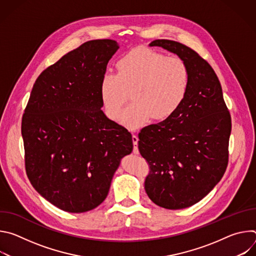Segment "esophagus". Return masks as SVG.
<instances>
[{"mask_svg":"<svg viewBox=\"0 0 256 256\" xmlns=\"http://www.w3.org/2000/svg\"><path fill=\"white\" fill-rule=\"evenodd\" d=\"M138 138L136 134H132V144H134V154H138Z\"/></svg>","mask_w":256,"mask_h":256,"instance_id":"34e87169","label":"esophagus"}]
</instances>
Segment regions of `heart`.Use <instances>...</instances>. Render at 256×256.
I'll return each instance as SVG.
<instances>
[{
  "label": "heart",
  "instance_id": "1",
  "mask_svg": "<svg viewBox=\"0 0 256 256\" xmlns=\"http://www.w3.org/2000/svg\"><path fill=\"white\" fill-rule=\"evenodd\" d=\"M118 72H106L100 84L106 116L120 120L122 107L132 91V103L122 114V124L132 130L150 118L163 120L184 102L190 87L192 72L179 56H168L149 48H134L122 56Z\"/></svg>",
  "mask_w": 256,
  "mask_h": 256
}]
</instances>
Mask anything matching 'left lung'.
I'll use <instances>...</instances> for the list:
<instances>
[{"label": "left lung", "mask_w": 256, "mask_h": 256, "mask_svg": "<svg viewBox=\"0 0 256 256\" xmlns=\"http://www.w3.org/2000/svg\"><path fill=\"white\" fill-rule=\"evenodd\" d=\"M149 46L184 58L192 81L175 114L138 134V151L150 166L144 190L159 206L186 208L204 198L226 171L231 116L214 70L196 52L168 40Z\"/></svg>", "instance_id": "8db88e82"}]
</instances>
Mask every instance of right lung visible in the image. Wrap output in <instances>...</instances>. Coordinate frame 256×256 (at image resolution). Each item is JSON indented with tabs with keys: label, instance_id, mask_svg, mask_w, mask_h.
I'll return each instance as SVG.
<instances>
[{
	"label": "right lung",
	"instance_id": "right-lung-1",
	"mask_svg": "<svg viewBox=\"0 0 256 256\" xmlns=\"http://www.w3.org/2000/svg\"><path fill=\"white\" fill-rule=\"evenodd\" d=\"M118 48L116 40H96L68 52L36 79L24 110L28 179L68 212L98 206L120 159L132 151L130 132L101 110V80Z\"/></svg>",
	"mask_w": 256,
	"mask_h": 256
}]
</instances>
